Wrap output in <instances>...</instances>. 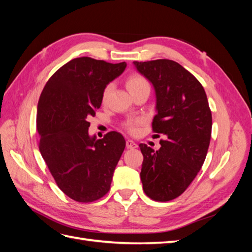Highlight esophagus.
<instances>
[{
	"label": "esophagus",
	"instance_id": "34e87169",
	"mask_svg": "<svg viewBox=\"0 0 252 252\" xmlns=\"http://www.w3.org/2000/svg\"><path fill=\"white\" fill-rule=\"evenodd\" d=\"M126 147L128 149H134L138 147V145H136V143H134L132 140H127L126 141Z\"/></svg>",
	"mask_w": 252,
	"mask_h": 252
}]
</instances>
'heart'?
Here are the masks:
<instances>
[{"label":"heart","mask_w":252,"mask_h":252,"mask_svg":"<svg viewBox=\"0 0 252 252\" xmlns=\"http://www.w3.org/2000/svg\"><path fill=\"white\" fill-rule=\"evenodd\" d=\"M126 86H127L128 90L130 91V94H132L133 91L138 90L142 87L149 86V84H148L147 80L143 77V75H141L139 73H133L131 75H129V77L127 78ZM111 87H112L111 84H108V85L104 88L103 94H102L103 101H105L106 97L108 96L110 90H111ZM140 123H141L140 120H129L127 123L125 124V127L129 132L134 133V132H136V126H138Z\"/></svg>","instance_id":"b5f03b06"}]
</instances>
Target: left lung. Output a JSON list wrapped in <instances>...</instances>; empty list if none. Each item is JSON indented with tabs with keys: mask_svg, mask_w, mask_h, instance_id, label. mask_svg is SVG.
<instances>
[{
	"mask_svg": "<svg viewBox=\"0 0 252 252\" xmlns=\"http://www.w3.org/2000/svg\"><path fill=\"white\" fill-rule=\"evenodd\" d=\"M133 64L156 90L152 130L167 138L158 150L140 144L143 190L151 200L168 202L191 184L207 155L212 127L207 95L194 75L172 60Z\"/></svg>",
	"mask_w": 252,
	"mask_h": 252,
	"instance_id": "8db88e82",
	"label": "left lung"
}]
</instances>
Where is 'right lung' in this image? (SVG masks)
<instances>
[{"instance_id":"obj_1","label":"right lung","mask_w":252,"mask_h":252,"mask_svg":"<svg viewBox=\"0 0 252 252\" xmlns=\"http://www.w3.org/2000/svg\"><path fill=\"white\" fill-rule=\"evenodd\" d=\"M125 68V62L73 59L51 75L41 94L39 149L58 187L77 202H94L109 191L125 149V139L117 131L101 140L88 134V120L101 107L104 88Z\"/></svg>"}]
</instances>
